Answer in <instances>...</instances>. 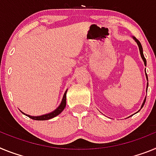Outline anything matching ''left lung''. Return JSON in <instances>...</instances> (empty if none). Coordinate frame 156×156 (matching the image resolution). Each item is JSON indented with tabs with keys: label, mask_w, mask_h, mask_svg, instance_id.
Segmentation results:
<instances>
[{
	"label": "left lung",
	"mask_w": 156,
	"mask_h": 156,
	"mask_svg": "<svg viewBox=\"0 0 156 156\" xmlns=\"http://www.w3.org/2000/svg\"><path fill=\"white\" fill-rule=\"evenodd\" d=\"M133 38H134V40L136 41V42L137 43L138 46H139V49H140V55H141L142 59H143L144 62V65H145V66H146V59H145V58H144V54H143V48H142L141 44H140V41H138L137 39L136 38V37H133ZM147 86H148V83H147ZM145 101H146V98H145V100H144V101L143 104H142L141 108H143V106H144V103H145Z\"/></svg>",
	"instance_id": "left-lung-1"
}]
</instances>
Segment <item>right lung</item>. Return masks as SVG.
<instances>
[{
	"label": "right lung",
	"instance_id": "right-lung-1",
	"mask_svg": "<svg viewBox=\"0 0 156 156\" xmlns=\"http://www.w3.org/2000/svg\"><path fill=\"white\" fill-rule=\"evenodd\" d=\"M66 94H67V91L65 92L64 95H63V101H62L61 104H60V105L59 106V108H57V109H55L54 112H51V113L47 114V115H41V116H36V117H35V116H30V115H26V114H24L23 112V113L24 115H26L27 116H28L29 118H30V119H34V120L43 121V120H48V119H52V118L57 116L58 115H59V114L61 113V112L63 111V109L65 108V107H66Z\"/></svg>",
	"mask_w": 156,
	"mask_h": 156
}]
</instances>
